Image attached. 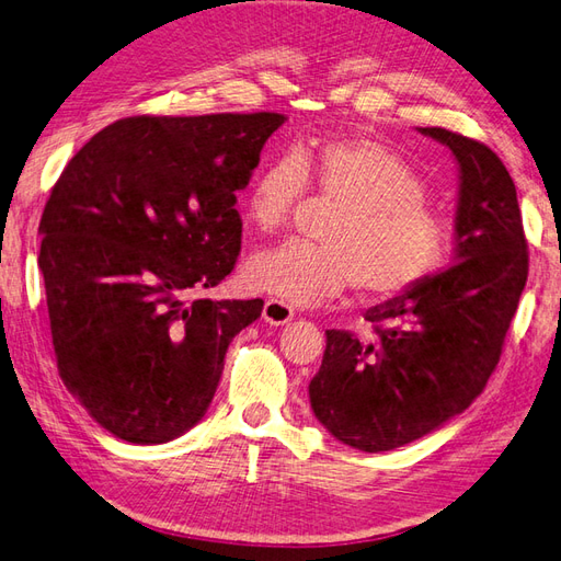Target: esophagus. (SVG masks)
Segmentation results:
<instances>
[{
	"label": "esophagus",
	"instance_id": "obj_1",
	"mask_svg": "<svg viewBox=\"0 0 561 561\" xmlns=\"http://www.w3.org/2000/svg\"><path fill=\"white\" fill-rule=\"evenodd\" d=\"M263 318L270 324H286L294 318V308L277 301V298H267L263 306Z\"/></svg>",
	"mask_w": 561,
	"mask_h": 561
}]
</instances>
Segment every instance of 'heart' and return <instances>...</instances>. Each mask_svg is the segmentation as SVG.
<instances>
[{"label":"heart","mask_w":561,"mask_h":561,"mask_svg":"<svg viewBox=\"0 0 561 561\" xmlns=\"http://www.w3.org/2000/svg\"><path fill=\"white\" fill-rule=\"evenodd\" d=\"M306 184L342 205L320 243L289 241L260 253L245 270L255 291L282 304L316 306L351 284L370 301L419 289L442 267L449 225L427 201L415 169L370 138H328L260 167L243 198V213L260 233L291 221Z\"/></svg>","instance_id":"b5f03b06"}]
</instances>
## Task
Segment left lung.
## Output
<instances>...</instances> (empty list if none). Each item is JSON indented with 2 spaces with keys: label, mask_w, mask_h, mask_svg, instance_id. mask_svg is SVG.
Wrapping results in <instances>:
<instances>
[{
  "label": "left lung",
  "mask_w": 561,
  "mask_h": 561,
  "mask_svg": "<svg viewBox=\"0 0 561 561\" xmlns=\"http://www.w3.org/2000/svg\"><path fill=\"white\" fill-rule=\"evenodd\" d=\"M459 162V263L366 312L375 340L328 330L310 380L316 419L344 445L389 451L471 407L500 363L528 279V241L516 186L485 142L421 128Z\"/></svg>",
  "instance_id": "left-lung-1"
}]
</instances>
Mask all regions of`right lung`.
<instances>
[{"label":"right lung","instance_id":"add662e5","mask_svg":"<svg viewBox=\"0 0 561 561\" xmlns=\"http://www.w3.org/2000/svg\"><path fill=\"white\" fill-rule=\"evenodd\" d=\"M277 112L126 116L64 167L41 257L64 385L112 435L162 445L198 423L233 336L263 301H210L237 265L241 215Z\"/></svg>","mask_w":561,"mask_h":561}]
</instances>
